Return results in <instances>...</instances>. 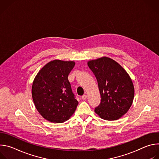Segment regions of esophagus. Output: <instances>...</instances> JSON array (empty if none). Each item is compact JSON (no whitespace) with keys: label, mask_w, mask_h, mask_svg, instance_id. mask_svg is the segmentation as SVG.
<instances>
[{"label":"esophagus","mask_w":159,"mask_h":159,"mask_svg":"<svg viewBox=\"0 0 159 159\" xmlns=\"http://www.w3.org/2000/svg\"><path fill=\"white\" fill-rule=\"evenodd\" d=\"M87 95H83L82 96V99H83V100H86V99H87Z\"/></svg>","instance_id":"1"}]
</instances>
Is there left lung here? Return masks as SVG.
<instances>
[{"label": "left lung", "mask_w": 159, "mask_h": 159, "mask_svg": "<svg viewBox=\"0 0 159 159\" xmlns=\"http://www.w3.org/2000/svg\"><path fill=\"white\" fill-rule=\"evenodd\" d=\"M87 65L96 77L101 98L95 112L105 120L120 119L129 110L134 98L129 75L118 63L106 57L90 60Z\"/></svg>", "instance_id": "1"}]
</instances>
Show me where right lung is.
<instances>
[{"label": "right lung", "mask_w": 159, "mask_h": 159, "mask_svg": "<svg viewBox=\"0 0 159 159\" xmlns=\"http://www.w3.org/2000/svg\"><path fill=\"white\" fill-rule=\"evenodd\" d=\"M74 66L73 61L55 60L45 65L34 79L33 102L39 114L48 121L63 123L77 108L79 102L68 80Z\"/></svg>", "instance_id": "add662e5"}]
</instances>
